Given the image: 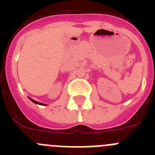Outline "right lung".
Here are the masks:
<instances>
[{
  "mask_svg": "<svg viewBox=\"0 0 155 155\" xmlns=\"http://www.w3.org/2000/svg\"><path fill=\"white\" fill-rule=\"evenodd\" d=\"M29 99L31 100V102H33L34 103H35V104H38V105H46V104L40 103V102H36V101H35V100H33V99H32V98H29Z\"/></svg>",
  "mask_w": 155,
  "mask_h": 155,
  "instance_id": "1",
  "label": "right lung"
}]
</instances>
